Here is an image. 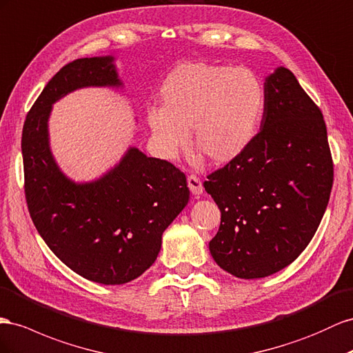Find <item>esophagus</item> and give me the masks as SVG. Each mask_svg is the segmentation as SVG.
Here are the masks:
<instances>
[{
    "label": "esophagus",
    "instance_id": "esophagus-1",
    "mask_svg": "<svg viewBox=\"0 0 353 353\" xmlns=\"http://www.w3.org/2000/svg\"><path fill=\"white\" fill-rule=\"evenodd\" d=\"M187 184H188L190 192H192L194 196H199V194L203 193V184H202V181H200L199 176L188 175Z\"/></svg>",
    "mask_w": 353,
    "mask_h": 353
}]
</instances>
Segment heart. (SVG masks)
Returning a JSON list of instances; mask_svg holds the SVG:
<instances>
[{
  "instance_id": "heart-1",
  "label": "heart",
  "mask_w": 353,
  "mask_h": 353,
  "mask_svg": "<svg viewBox=\"0 0 353 353\" xmlns=\"http://www.w3.org/2000/svg\"><path fill=\"white\" fill-rule=\"evenodd\" d=\"M160 108L147 121L160 150L174 156L187 144L214 165L242 156L259 133L265 110V88L250 68L192 62L179 65L160 88Z\"/></svg>"
}]
</instances>
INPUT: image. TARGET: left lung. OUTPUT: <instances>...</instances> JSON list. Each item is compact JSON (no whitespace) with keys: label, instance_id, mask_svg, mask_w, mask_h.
<instances>
[{"label":"left lung","instance_id":"8db88e82","mask_svg":"<svg viewBox=\"0 0 353 353\" xmlns=\"http://www.w3.org/2000/svg\"><path fill=\"white\" fill-rule=\"evenodd\" d=\"M264 88L261 129L251 147L203 183L221 212L209 251L242 279L264 278L297 259L318 230L334 181L319 107L283 66Z\"/></svg>","mask_w":353,"mask_h":353}]
</instances>
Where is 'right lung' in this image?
I'll use <instances>...</instances> for the list:
<instances>
[{
	"label": "right lung",
	"instance_id": "right-lung-1",
	"mask_svg": "<svg viewBox=\"0 0 353 353\" xmlns=\"http://www.w3.org/2000/svg\"><path fill=\"white\" fill-rule=\"evenodd\" d=\"M120 84L111 56L66 63L46 84L22 130L25 197L35 228L63 264L103 285L144 273L190 199L178 168L138 148L89 184L72 183L56 166L47 135L52 103L80 88Z\"/></svg>",
	"mask_w": 353,
	"mask_h": 353
}]
</instances>
